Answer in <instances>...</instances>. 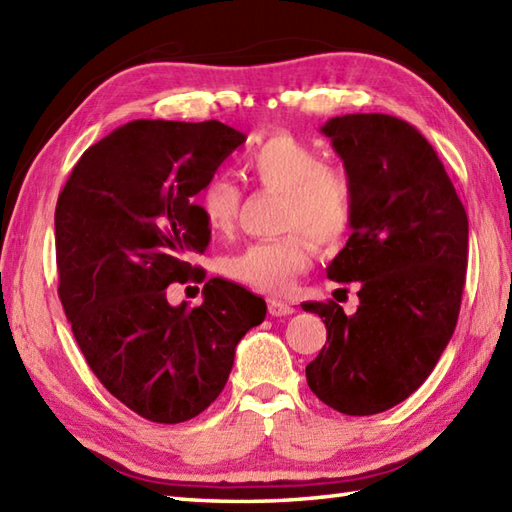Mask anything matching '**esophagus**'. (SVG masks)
<instances>
[{
  "label": "esophagus",
  "instance_id": "34e87169",
  "mask_svg": "<svg viewBox=\"0 0 512 512\" xmlns=\"http://www.w3.org/2000/svg\"><path fill=\"white\" fill-rule=\"evenodd\" d=\"M268 312L273 314V317H290L295 308L290 306L286 301H279V299H270L268 301Z\"/></svg>",
  "mask_w": 512,
  "mask_h": 512
}]
</instances>
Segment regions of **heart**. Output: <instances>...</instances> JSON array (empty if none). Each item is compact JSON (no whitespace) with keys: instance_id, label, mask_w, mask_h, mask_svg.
<instances>
[{"instance_id":"1","label":"heart","mask_w":512,"mask_h":512,"mask_svg":"<svg viewBox=\"0 0 512 512\" xmlns=\"http://www.w3.org/2000/svg\"><path fill=\"white\" fill-rule=\"evenodd\" d=\"M244 169L259 187L281 193L279 226L301 228L321 246H334L354 220V187L343 169L323 165L317 149L292 134H273L244 158ZM198 206L213 233H228L235 224L239 189L226 176L206 180ZM314 244L300 231L264 239L224 259V273L259 292L286 295L297 277L312 266Z\"/></svg>"}]
</instances>
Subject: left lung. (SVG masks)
Here are the masks:
<instances>
[{
	"mask_svg": "<svg viewBox=\"0 0 512 512\" xmlns=\"http://www.w3.org/2000/svg\"><path fill=\"white\" fill-rule=\"evenodd\" d=\"M354 187L352 235L328 266L358 281V308L301 303L328 328L306 367L310 389L345 416H372L409 398L440 361L458 323L469 217L436 149L389 114H345L321 125Z\"/></svg>",
	"mask_w": 512,
	"mask_h": 512,
	"instance_id": "left-lung-1",
	"label": "left lung"
}]
</instances>
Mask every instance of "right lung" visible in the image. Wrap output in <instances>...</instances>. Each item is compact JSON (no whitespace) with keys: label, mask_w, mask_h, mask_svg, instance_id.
Here are the masks:
<instances>
[{"label":"right lung","mask_w":512,"mask_h":512,"mask_svg":"<svg viewBox=\"0 0 512 512\" xmlns=\"http://www.w3.org/2000/svg\"><path fill=\"white\" fill-rule=\"evenodd\" d=\"M246 143L220 121H132L76 162L54 211L59 297L90 369L138 416L178 424L220 396L242 336L266 301L220 277L204 301L171 306L167 286L198 277L211 231L193 204ZM196 275L193 276L192 273Z\"/></svg>","instance_id":"1"}]
</instances>
